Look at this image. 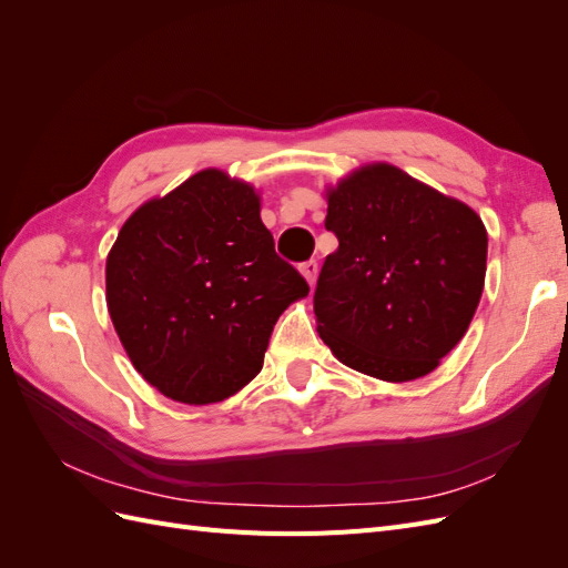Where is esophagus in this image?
Segmentation results:
<instances>
[{
	"mask_svg": "<svg viewBox=\"0 0 568 568\" xmlns=\"http://www.w3.org/2000/svg\"><path fill=\"white\" fill-rule=\"evenodd\" d=\"M301 274L305 277V282L313 286V284H315V277H317V263H315V261L303 263V265H301Z\"/></svg>",
	"mask_w": 568,
	"mask_h": 568,
	"instance_id": "34e87169",
	"label": "esophagus"
}]
</instances>
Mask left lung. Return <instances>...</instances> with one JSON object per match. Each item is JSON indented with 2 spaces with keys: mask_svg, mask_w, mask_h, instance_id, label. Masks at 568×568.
<instances>
[{
  "mask_svg": "<svg viewBox=\"0 0 568 568\" xmlns=\"http://www.w3.org/2000/svg\"><path fill=\"white\" fill-rule=\"evenodd\" d=\"M324 196V227L338 248L315 288L320 338L374 379L403 384L434 372L484 294V222L390 163L357 168Z\"/></svg>",
  "mask_w": 568,
  "mask_h": 568,
  "instance_id": "1",
  "label": "left lung"
}]
</instances>
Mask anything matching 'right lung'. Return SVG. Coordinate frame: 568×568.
Returning a JSON list of instances; mask_svg holds the SVG:
<instances>
[{"label": "right lung", "instance_id": "1", "mask_svg": "<svg viewBox=\"0 0 568 568\" xmlns=\"http://www.w3.org/2000/svg\"><path fill=\"white\" fill-rule=\"evenodd\" d=\"M307 282L274 253L248 182L205 168L142 203L106 257V305L134 369L165 398L211 405L263 369Z\"/></svg>", "mask_w": 568, "mask_h": 568}]
</instances>
